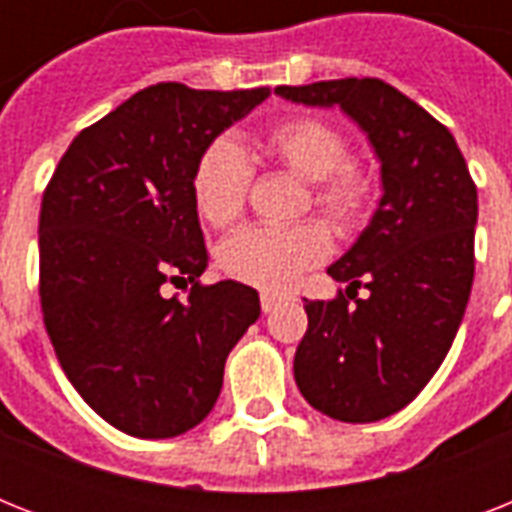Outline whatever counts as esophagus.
Wrapping results in <instances>:
<instances>
[{
	"label": "esophagus",
	"mask_w": 512,
	"mask_h": 512,
	"mask_svg": "<svg viewBox=\"0 0 512 512\" xmlns=\"http://www.w3.org/2000/svg\"><path fill=\"white\" fill-rule=\"evenodd\" d=\"M260 305H263V313H271L281 305V297L271 295V292H263V295H260Z\"/></svg>",
	"instance_id": "esophagus-1"
}]
</instances>
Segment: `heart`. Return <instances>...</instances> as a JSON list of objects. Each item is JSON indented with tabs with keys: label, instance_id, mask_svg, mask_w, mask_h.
Instances as JSON below:
<instances>
[{
	"label": "heart",
	"instance_id": "1",
	"mask_svg": "<svg viewBox=\"0 0 512 512\" xmlns=\"http://www.w3.org/2000/svg\"><path fill=\"white\" fill-rule=\"evenodd\" d=\"M265 154L284 170L311 180V201L332 231L356 233L369 220L377 201L372 164L348 156V138L340 127L319 116H292L263 135ZM252 164L233 140H212L193 170L191 191L199 215L215 228H228L244 215ZM329 252V231L319 220L273 228L249 225L220 247V265L236 281L252 287H292L308 268Z\"/></svg>",
	"mask_w": 512,
	"mask_h": 512
}]
</instances>
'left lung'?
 <instances>
[{
  "mask_svg": "<svg viewBox=\"0 0 512 512\" xmlns=\"http://www.w3.org/2000/svg\"><path fill=\"white\" fill-rule=\"evenodd\" d=\"M303 106H340L380 159L382 199L358 241L329 265L354 305L305 300L295 353L305 401L340 422H377L417 398L452 348L476 255L478 193L444 124L382 79L276 87ZM369 288L356 298L357 287Z\"/></svg>",
  "mask_w": 512,
  "mask_h": 512,
  "instance_id": "8db88e82",
  "label": "left lung"
}]
</instances>
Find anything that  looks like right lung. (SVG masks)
Wrapping results in <instances>:
<instances>
[{"mask_svg": "<svg viewBox=\"0 0 512 512\" xmlns=\"http://www.w3.org/2000/svg\"><path fill=\"white\" fill-rule=\"evenodd\" d=\"M268 95L146 87L79 132L44 188V327L79 396L122 433L196 428L260 316L247 284L199 281L209 257L191 180L204 148ZM164 283L191 286L189 300L164 298Z\"/></svg>", "mask_w": 512, "mask_h": 512, "instance_id": "add662e5", "label": "right lung"}]
</instances>
